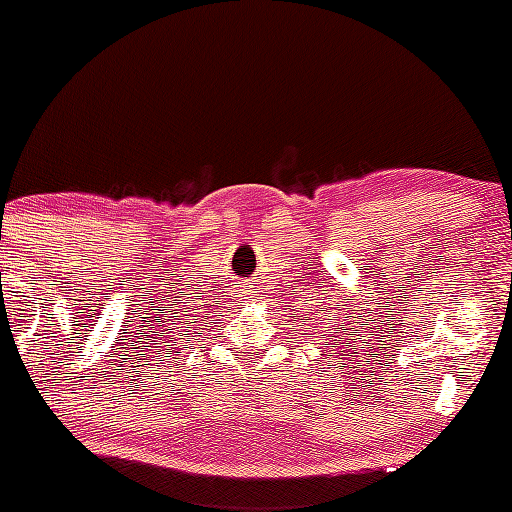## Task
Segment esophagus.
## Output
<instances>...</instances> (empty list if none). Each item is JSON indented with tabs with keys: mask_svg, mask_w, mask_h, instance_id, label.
Segmentation results:
<instances>
[{
	"mask_svg": "<svg viewBox=\"0 0 512 512\" xmlns=\"http://www.w3.org/2000/svg\"><path fill=\"white\" fill-rule=\"evenodd\" d=\"M255 293H257V289H255V284H252V279L240 281V289H238L240 298H248V301H252V298H255Z\"/></svg>",
	"mask_w": 512,
	"mask_h": 512,
	"instance_id": "obj_1",
	"label": "esophagus"
}]
</instances>
